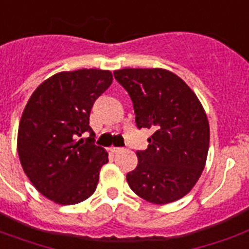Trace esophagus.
I'll return each instance as SVG.
<instances>
[{
  "label": "esophagus",
  "mask_w": 249,
  "mask_h": 249,
  "mask_svg": "<svg viewBox=\"0 0 249 249\" xmlns=\"http://www.w3.org/2000/svg\"><path fill=\"white\" fill-rule=\"evenodd\" d=\"M111 151H112L113 154H119V152L124 151V148H123V147H112V148H111Z\"/></svg>",
  "instance_id": "obj_1"
}]
</instances>
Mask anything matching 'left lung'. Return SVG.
<instances>
[{
    "label": "left lung",
    "mask_w": 249,
    "mask_h": 249,
    "mask_svg": "<svg viewBox=\"0 0 249 249\" xmlns=\"http://www.w3.org/2000/svg\"><path fill=\"white\" fill-rule=\"evenodd\" d=\"M115 79L133 102L137 128L154 130L138 165L126 174L130 189L154 204L185 196L204 169L209 124L203 106L177 75L161 68H124Z\"/></svg>",
    "instance_id": "8db88e82"
}]
</instances>
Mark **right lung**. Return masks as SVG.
<instances>
[{
	"mask_svg": "<svg viewBox=\"0 0 249 249\" xmlns=\"http://www.w3.org/2000/svg\"><path fill=\"white\" fill-rule=\"evenodd\" d=\"M111 84L109 71L60 72L33 91L23 111L18 130L21 166L32 185L58 204H77L97 189L108 154L94 144L89 116ZM85 131L90 137L79 140Z\"/></svg>",
	"mask_w": 249,
	"mask_h": 249,
	"instance_id": "obj_1",
	"label": "right lung"
}]
</instances>
